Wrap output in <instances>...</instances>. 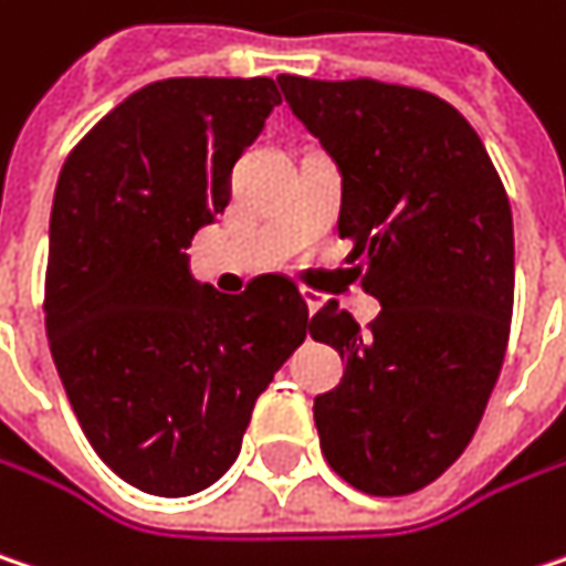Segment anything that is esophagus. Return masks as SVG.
<instances>
[{
  "label": "esophagus",
  "instance_id": "1",
  "mask_svg": "<svg viewBox=\"0 0 566 566\" xmlns=\"http://www.w3.org/2000/svg\"><path fill=\"white\" fill-rule=\"evenodd\" d=\"M301 294H304V301H307V311H311V316H314L316 311H319V304H323V294H316V291H311V287H304Z\"/></svg>",
  "mask_w": 566,
  "mask_h": 566
}]
</instances>
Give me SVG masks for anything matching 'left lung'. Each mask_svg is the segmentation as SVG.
<instances>
[{"label":"left lung","mask_w":566,"mask_h":566,"mask_svg":"<svg viewBox=\"0 0 566 566\" xmlns=\"http://www.w3.org/2000/svg\"><path fill=\"white\" fill-rule=\"evenodd\" d=\"M279 85L343 176L339 237L381 301L368 333L336 301L311 319L316 343L346 361L339 387L314 400L319 449L355 490L403 496L468 449L500 378L510 198L478 130L439 95L375 80Z\"/></svg>","instance_id":"1"}]
</instances>
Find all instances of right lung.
Masks as SVG:
<instances>
[{
    "instance_id": "1",
    "label": "right lung",
    "mask_w": 566,
    "mask_h": 566,
    "mask_svg": "<svg viewBox=\"0 0 566 566\" xmlns=\"http://www.w3.org/2000/svg\"><path fill=\"white\" fill-rule=\"evenodd\" d=\"M282 102L272 80L185 76L127 95L53 191L48 336L85 439L120 481L188 496L237 461L259 394L307 339L294 282L220 294L188 265L230 172Z\"/></svg>"
}]
</instances>
